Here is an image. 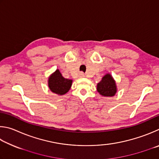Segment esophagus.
Segmentation results:
<instances>
[{
  "label": "esophagus",
  "mask_w": 159,
  "mask_h": 159,
  "mask_svg": "<svg viewBox=\"0 0 159 159\" xmlns=\"http://www.w3.org/2000/svg\"><path fill=\"white\" fill-rule=\"evenodd\" d=\"M79 76H80V77H84V73H83V72H80Z\"/></svg>",
  "instance_id": "esophagus-1"
}]
</instances>
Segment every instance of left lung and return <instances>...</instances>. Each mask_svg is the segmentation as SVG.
Masks as SVG:
<instances>
[{
	"mask_svg": "<svg viewBox=\"0 0 159 159\" xmlns=\"http://www.w3.org/2000/svg\"><path fill=\"white\" fill-rule=\"evenodd\" d=\"M97 91L104 97H112L117 91L116 81L112 75L107 73L102 77V80L96 86Z\"/></svg>",
	"mask_w": 159,
	"mask_h": 159,
	"instance_id": "8db88e82",
	"label": "left lung"
}]
</instances>
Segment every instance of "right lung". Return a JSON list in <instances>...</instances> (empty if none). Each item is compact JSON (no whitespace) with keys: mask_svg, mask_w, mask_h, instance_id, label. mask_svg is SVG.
<instances>
[{"mask_svg":"<svg viewBox=\"0 0 159 159\" xmlns=\"http://www.w3.org/2000/svg\"><path fill=\"white\" fill-rule=\"evenodd\" d=\"M72 80L64 78L59 70L57 69L48 77V87L52 92L62 96L70 89Z\"/></svg>","mask_w":159,"mask_h":159,"instance_id":"add662e5","label":"right lung"}]
</instances>
